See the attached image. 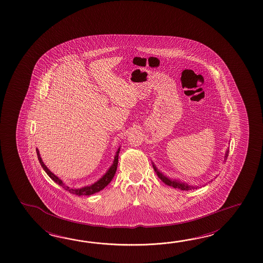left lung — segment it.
<instances>
[{
    "instance_id": "left-lung-1",
    "label": "left lung",
    "mask_w": 263,
    "mask_h": 263,
    "mask_svg": "<svg viewBox=\"0 0 263 263\" xmlns=\"http://www.w3.org/2000/svg\"><path fill=\"white\" fill-rule=\"evenodd\" d=\"M228 151L227 152V154H226V158H228ZM154 169L156 171V173H157L158 177H159L166 185H168V186L175 187V189H178V190H180V191H189V190H192V189H197V187L189 186L187 184H184V183H180V182L174 181V180H170L169 178H167V177L164 176L161 173H159L158 169H157L155 166H154Z\"/></svg>"
}]
</instances>
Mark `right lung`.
Listing matches in <instances>:
<instances>
[{
    "instance_id": "add662e5",
    "label": "right lung",
    "mask_w": 263,
    "mask_h": 263,
    "mask_svg": "<svg viewBox=\"0 0 263 263\" xmlns=\"http://www.w3.org/2000/svg\"><path fill=\"white\" fill-rule=\"evenodd\" d=\"M36 151H37V150H36ZM119 153H120V149H118L116 156H115V159H114V162L112 164V166H111L109 170L107 171V173L100 179L99 181L94 183L91 186L82 187V189H72V187L66 186L64 183L62 182V180H60L58 176H55V175H53V173L47 168L46 166H45V164L43 163V161L41 160V156H40L39 151L36 152V155H37V158H39V160H40L41 167L46 172L47 175H49V176L53 179V181L55 182V183H58L60 187H63L67 192L72 193V194H76V195H78V196H82V195H91V194H93V193H98L100 191H102L103 189H105V187L110 183L112 178H113L114 175H115L116 171H117Z\"/></svg>"
}]
</instances>
